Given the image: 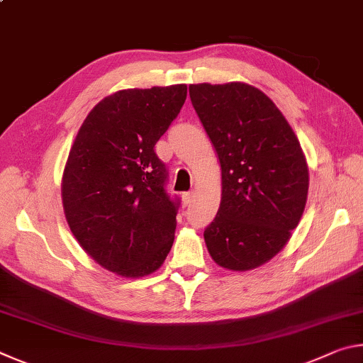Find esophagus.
Instances as JSON below:
<instances>
[{"instance_id": "34e87169", "label": "esophagus", "mask_w": 363, "mask_h": 363, "mask_svg": "<svg viewBox=\"0 0 363 363\" xmlns=\"http://www.w3.org/2000/svg\"><path fill=\"white\" fill-rule=\"evenodd\" d=\"M194 201V192H184L182 194V203L186 206H190Z\"/></svg>"}]
</instances>
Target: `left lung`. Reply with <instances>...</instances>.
I'll return each mask as SVG.
<instances>
[{
  "mask_svg": "<svg viewBox=\"0 0 363 363\" xmlns=\"http://www.w3.org/2000/svg\"><path fill=\"white\" fill-rule=\"evenodd\" d=\"M196 115L218 152L223 194L203 232L214 262L250 270L279 253L303 216L309 171L275 104L247 83L190 84Z\"/></svg>",
  "mask_w": 363,
  "mask_h": 363,
  "instance_id": "8db88e82",
  "label": "left lung"
}]
</instances>
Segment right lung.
Instances as JSON below:
<instances>
[{
    "mask_svg": "<svg viewBox=\"0 0 363 363\" xmlns=\"http://www.w3.org/2000/svg\"><path fill=\"white\" fill-rule=\"evenodd\" d=\"M186 84L123 89L86 116L62 176L67 223L107 270L144 277L174 242L181 201L167 192L168 169L153 147L179 115Z\"/></svg>",
    "mask_w": 363,
    "mask_h": 363,
    "instance_id": "add662e5",
    "label": "right lung"
}]
</instances>
